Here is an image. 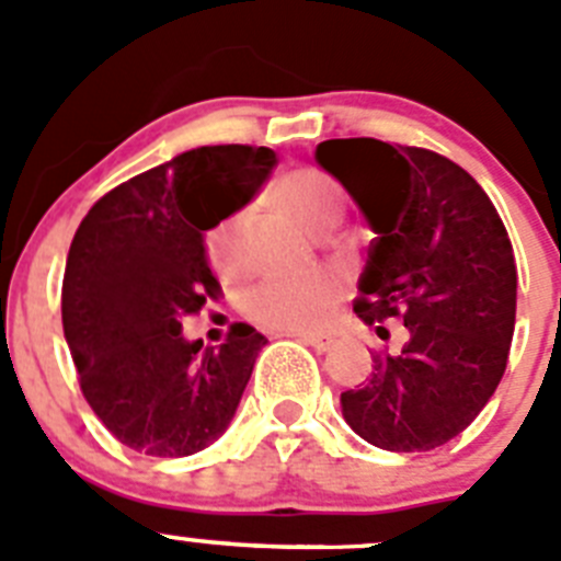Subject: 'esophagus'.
<instances>
[{"label": "esophagus", "mask_w": 561, "mask_h": 561, "mask_svg": "<svg viewBox=\"0 0 561 561\" xmlns=\"http://www.w3.org/2000/svg\"><path fill=\"white\" fill-rule=\"evenodd\" d=\"M289 336L306 342V345H311L314 351H329L331 342H334L329 334H306V331H297V334H289Z\"/></svg>", "instance_id": "obj_1"}]
</instances>
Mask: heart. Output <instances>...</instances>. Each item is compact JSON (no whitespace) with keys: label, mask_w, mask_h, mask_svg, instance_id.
Here are the masks:
<instances>
[{"label":"heart","mask_w":561,"mask_h":561,"mask_svg":"<svg viewBox=\"0 0 561 561\" xmlns=\"http://www.w3.org/2000/svg\"><path fill=\"white\" fill-rule=\"evenodd\" d=\"M275 202L297 225L311 232H325L340 216V199L323 180L311 173H289L275 185ZM247 210L230 213L207 230L205 252L219 275L236 277L247 266ZM340 300V280L329 272L304 277L270 275L252 284L241 297V309L252 323L272 331H314L329 320Z\"/></svg>","instance_id":"obj_1"}]
</instances>
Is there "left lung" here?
Here are the masks:
<instances>
[{"instance_id":"1","label":"left lung","mask_w":561,"mask_h":561,"mask_svg":"<svg viewBox=\"0 0 561 561\" xmlns=\"http://www.w3.org/2000/svg\"><path fill=\"white\" fill-rule=\"evenodd\" d=\"M354 196L376 238L354 311L399 351L374 354L370 379L340 396L359 438L388 453H430L463 433L505 374L517 314V261L483 187L453 160L374 137L314 151Z\"/></svg>"}]
</instances>
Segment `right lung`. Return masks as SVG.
<instances>
[{"label": "right lung", "mask_w": 561, "mask_h": 561, "mask_svg": "<svg viewBox=\"0 0 561 561\" xmlns=\"http://www.w3.org/2000/svg\"><path fill=\"white\" fill-rule=\"evenodd\" d=\"M275 162L272 148H193L108 191L72 238L64 336L83 399L134 453L185 458L236 415L266 336L236 323L202 348L182 320L219 291L205 232L241 210Z\"/></svg>", "instance_id": "obj_1"}]
</instances>
